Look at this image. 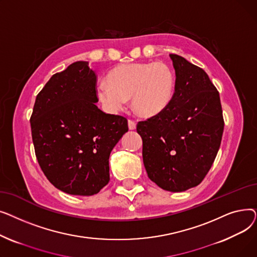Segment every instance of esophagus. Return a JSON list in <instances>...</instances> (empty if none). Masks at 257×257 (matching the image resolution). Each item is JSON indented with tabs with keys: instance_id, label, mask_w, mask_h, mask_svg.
Segmentation results:
<instances>
[{
	"instance_id": "esophagus-1",
	"label": "esophagus",
	"mask_w": 257,
	"mask_h": 257,
	"mask_svg": "<svg viewBox=\"0 0 257 257\" xmlns=\"http://www.w3.org/2000/svg\"><path fill=\"white\" fill-rule=\"evenodd\" d=\"M128 127H129V129H130V130H136V129H137V124H136V121L129 119V120H128Z\"/></svg>"
}]
</instances>
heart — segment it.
<instances>
[{"label":"heart","instance_id":"1","mask_svg":"<svg viewBox=\"0 0 257 257\" xmlns=\"http://www.w3.org/2000/svg\"><path fill=\"white\" fill-rule=\"evenodd\" d=\"M107 82L98 84L96 93L104 109L117 113L132 99L134 111L142 117L152 118L170 105L175 77L165 62L121 63L107 74Z\"/></svg>","mask_w":257,"mask_h":257}]
</instances>
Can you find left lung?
Instances as JSON below:
<instances>
[{
  "mask_svg": "<svg viewBox=\"0 0 257 257\" xmlns=\"http://www.w3.org/2000/svg\"><path fill=\"white\" fill-rule=\"evenodd\" d=\"M176 75L167 109L140 121L143 160L149 178L179 193L202 182L218 154L224 130L220 94L208 75L185 58L170 54Z\"/></svg>",
  "mask_w": 257,
  "mask_h": 257,
  "instance_id": "left-lung-1",
  "label": "left lung"
}]
</instances>
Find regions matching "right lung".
<instances>
[{
	"instance_id": "right-lung-1",
	"label": "right lung",
	"mask_w": 257,
	"mask_h": 257,
	"mask_svg": "<svg viewBox=\"0 0 257 257\" xmlns=\"http://www.w3.org/2000/svg\"><path fill=\"white\" fill-rule=\"evenodd\" d=\"M97 76L87 61L53 75L30 118L36 158L48 180L77 196L98 194L109 181V155L127 119L97 107Z\"/></svg>"
}]
</instances>
